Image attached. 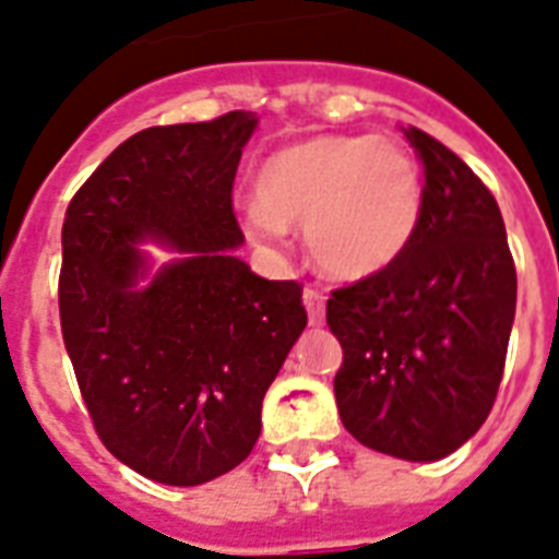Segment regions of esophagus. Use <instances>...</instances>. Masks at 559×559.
<instances>
[{
    "instance_id": "obj_1",
    "label": "esophagus",
    "mask_w": 559,
    "mask_h": 559,
    "mask_svg": "<svg viewBox=\"0 0 559 559\" xmlns=\"http://www.w3.org/2000/svg\"><path fill=\"white\" fill-rule=\"evenodd\" d=\"M302 302H305V308H308V319H311V325L313 328L322 325V322H325V297H322L317 288H305Z\"/></svg>"
}]
</instances>
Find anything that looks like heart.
Here are the masks:
<instances>
[{
	"label": "heart",
	"mask_w": 559,
	"mask_h": 559,
	"mask_svg": "<svg viewBox=\"0 0 559 559\" xmlns=\"http://www.w3.org/2000/svg\"><path fill=\"white\" fill-rule=\"evenodd\" d=\"M246 228L283 240L305 223V246L322 274L361 283L388 271L416 237L424 180L404 143L376 135H313L262 160Z\"/></svg>",
	"instance_id": "1"
}]
</instances>
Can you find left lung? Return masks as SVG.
Segmentation results:
<instances>
[{"instance_id":"1","label":"left lung","mask_w":559,"mask_h":559,"mask_svg":"<svg viewBox=\"0 0 559 559\" xmlns=\"http://www.w3.org/2000/svg\"><path fill=\"white\" fill-rule=\"evenodd\" d=\"M424 166L416 237L379 276L328 299L345 350L338 418L384 455L432 464L486 421L507 365L518 274L492 192L427 132L404 130Z\"/></svg>"}]
</instances>
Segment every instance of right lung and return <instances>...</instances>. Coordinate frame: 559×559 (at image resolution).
<instances>
[{"label":"right lung","instance_id":"obj_1","mask_svg":"<svg viewBox=\"0 0 559 559\" xmlns=\"http://www.w3.org/2000/svg\"><path fill=\"white\" fill-rule=\"evenodd\" d=\"M260 118L152 127L67 206L59 311L95 432L143 478L200 486L242 464L265 390L308 325L294 280L234 254L231 186ZM146 241L175 250L155 263Z\"/></svg>","mask_w":559,"mask_h":559}]
</instances>
